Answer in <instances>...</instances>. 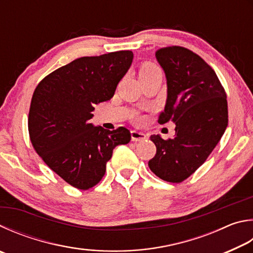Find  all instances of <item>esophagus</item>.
<instances>
[{"label": "esophagus", "mask_w": 253, "mask_h": 253, "mask_svg": "<svg viewBox=\"0 0 253 253\" xmlns=\"http://www.w3.org/2000/svg\"><path fill=\"white\" fill-rule=\"evenodd\" d=\"M144 139H146L145 134H142V132H139V131H136V130L131 131V140L132 141H141Z\"/></svg>", "instance_id": "esophagus-1"}]
</instances>
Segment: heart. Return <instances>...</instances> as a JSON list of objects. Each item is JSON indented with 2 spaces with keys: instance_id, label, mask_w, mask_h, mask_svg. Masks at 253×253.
I'll return each mask as SVG.
<instances>
[{
  "instance_id": "b5f03b06",
  "label": "heart",
  "mask_w": 253,
  "mask_h": 253,
  "mask_svg": "<svg viewBox=\"0 0 253 253\" xmlns=\"http://www.w3.org/2000/svg\"><path fill=\"white\" fill-rule=\"evenodd\" d=\"M158 67L155 66L154 64H150V63H146L144 64L140 67V71H139V76L140 75H145V74H149V73H153L155 71H157Z\"/></svg>"
}]
</instances>
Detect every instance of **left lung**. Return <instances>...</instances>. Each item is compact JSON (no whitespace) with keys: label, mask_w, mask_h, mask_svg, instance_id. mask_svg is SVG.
I'll return each instance as SVG.
<instances>
[{"label":"left lung","mask_w":253,"mask_h":253,"mask_svg":"<svg viewBox=\"0 0 253 253\" xmlns=\"http://www.w3.org/2000/svg\"><path fill=\"white\" fill-rule=\"evenodd\" d=\"M156 58L167 81V99L158 122L176 124L173 138L151 135L156 155L150 170L163 180L181 182L203 165L228 126L227 95L214 71L180 46L159 48Z\"/></svg>","instance_id":"obj_1"}]
</instances>
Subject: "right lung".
<instances>
[{
    "instance_id": "right-lung-1",
    "label": "right lung",
    "mask_w": 253,
    "mask_h": 253,
    "mask_svg": "<svg viewBox=\"0 0 253 253\" xmlns=\"http://www.w3.org/2000/svg\"><path fill=\"white\" fill-rule=\"evenodd\" d=\"M131 50L77 58L36 86L29 114L30 138L44 163L77 189L100 181L118 145L130 141L125 127L94 126L95 105L111 99L131 65Z\"/></svg>"
}]
</instances>
